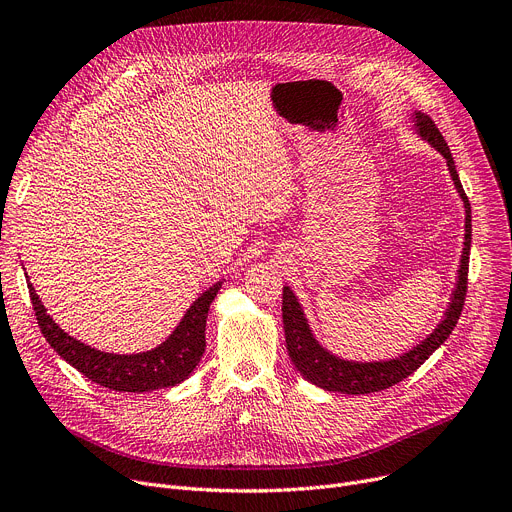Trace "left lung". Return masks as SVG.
<instances>
[{
  "label": "left lung",
  "mask_w": 512,
  "mask_h": 512,
  "mask_svg": "<svg viewBox=\"0 0 512 512\" xmlns=\"http://www.w3.org/2000/svg\"><path fill=\"white\" fill-rule=\"evenodd\" d=\"M415 132L423 141L432 145L444 159L450 172V178L454 182L456 193L461 195L465 205V242H463V255L459 265V276H456V286L452 290V297L448 303V309L444 311V317L436 330L429 334L425 340H421L417 346L405 355L388 359V361H346L330 353L328 348L321 346L317 338L313 336L309 321L303 313V307L299 299L294 297L290 286H284L282 294V319H284V334H286V348L288 355L297 367V371L303 378L317 388H324L328 392H340V394H369L386 390L419 369L429 355H432L440 344L446 342V338L452 334L456 321L461 317L465 294H467V274H469V251H471V203L463 191V184L459 180V172H456L452 153L442 137V132L436 128L434 120L415 112L413 114Z\"/></svg>",
  "instance_id": "8db88e82"
}]
</instances>
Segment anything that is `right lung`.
I'll return each mask as SVG.
<instances>
[{
    "label": "right lung",
    "instance_id": "right-lung-1",
    "mask_svg": "<svg viewBox=\"0 0 512 512\" xmlns=\"http://www.w3.org/2000/svg\"><path fill=\"white\" fill-rule=\"evenodd\" d=\"M220 288L222 282H215L211 288H207L188 307L176 330L159 346L137 355H114L97 351V348L66 334L47 315L39 294L29 282L37 324L53 351L91 382L116 392H151L184 382L205 353L207 313Z\"/></svg>",
    "mask_w": 512,
    "mask_h": 512
}]
</instances>
